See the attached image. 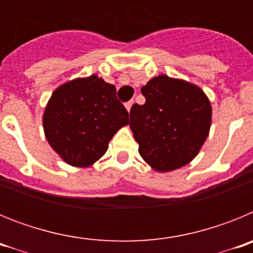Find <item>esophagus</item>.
Listing matches in <instances>:
<instances>
[{
  "label": "esophagus",
  "instance_id": "1",
  "mask_svg": "<svg viewBox=\"0 0 253 253\" xmlns=\"http://www.w3.org/2000/svg\"><path fill=\"white\" fill-rule=\"evenodd\" d=\"M133 104H134L133 100H130V101L126 102V104H125V107H126V110L130 111V109H131V106H133Z\"/></svg>",
  "mask_w": 253,
  "mask_h": 253
}]
</instances>
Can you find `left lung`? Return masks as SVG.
I'll return each instance as SVG.
<instances>
[{
	"instance_id": "obj_1",
	"label": "left lung",
	"mask_w": 253,
	"mask_h": 253,
	"mask_svg": "<svg viewBox=\"0 0 253 253\" xmlns=\"http://www.w3.org/2000/svg\"><path fill=\"white\" fill-rule=\"evenodd\" d=\"M144 105L130 109L139 154L156 171L169 172L196 157L209 134L211 105L200 87L161 75L142 87Z\"/></svg>"
}]
</instances>
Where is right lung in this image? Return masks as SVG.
Returning <instances> with one entry per match:
<instances>
[{
    "label": "right lung",
    "instance_id": "obj_1",
    "mask_svg": "<svg viewBox=\"0 0 253 253\" xmlns=\"http://www.w3.org/2000/svg\"><path fill=\"white\" fill-rule=\"evenodd\" d=\"M129 124L116 88L96 75L66 82L51 93L43 116L50 147L66 163L88 167L107 151L114 134Z\"/></svg>",
    "mask_w": 253,
    "mask_h": 253
}]
</instances>
